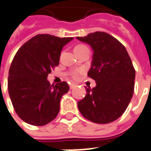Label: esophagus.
<instances>
[{
  "mask_svg": "<svg viewBox=\"0 0 151 151\" xmlns=\"http://www.w3.org/2000/svg\"><path fill=\"white\" fill-rule=\"evenodd\" d=\"M77 86V84L76 83H70V85H69V87H70V89H72V88H73L74 86Z\"/></svg>",
  "mask_w": 151,
  "mask_h": 151,
  "instance_id": "1",
  "label": "esophagus"
}]
</instances>
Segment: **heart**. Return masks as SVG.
Returning <instances> with one entry per match:
<instances>
[{
	"mask_svg": "<svg viewBox=\"0 0 151 151\" xmlns=\"http://www.w3.org/2000/svg\"><path fill=\"white\" fill-rule=\"evenodd\" d=\"M83 73H84V70L82 69V68H80V69H77L75 71H73L72 73V78L73 79H78L80 78V76L83 74Z\"/></svg>",
	"mask_w": 151,
	"mask_h": 151,
	"instance_id": "heart-1",
	"label": "heart"
}]
</instances>
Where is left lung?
Masks as SVG:
<instances>
[{"instance_id":"left-lung-1","label":"left lung","mask_w":151,"mask_h":151,"mask_svg":"<svg viewBox=\"0 0 151 151\" xmlns=\"http://www.w3.org/2000/svg\"><path fill=\"white\" fill-rule=\"evenodd\" d=\"M77 39L90 45L93 56L87 75L96 86L86 89L78 106L84 118L105 124L119 119L126 110L134 91L135 69L126 48L104 32H95Z\"/></svg>"}]
</instances>
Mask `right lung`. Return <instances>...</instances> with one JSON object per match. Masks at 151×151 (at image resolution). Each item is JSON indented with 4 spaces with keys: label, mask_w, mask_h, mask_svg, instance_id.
I'll return each mask as SVG.
<instances>
[{
    "label": "right lung",
    "mask_w": 151,
    "mask_h": 151,
    "mask_svg": "<svg viewBox=\"0 0 151 151\" xmlns=\"http://www.w3.org/2000/svg\"><path fill=\"white\" fill-rule=\"evenodd\" d=\"M73 37L38 34L19 48L9 70L8 90L14 109L25 123L43 126L56 118L66 82L50 85L47 76L59 65L63 47Z\"/></svg>",
    "instance_id": "obj_1"
}]
</instances>
